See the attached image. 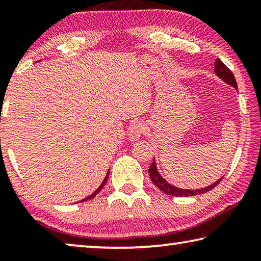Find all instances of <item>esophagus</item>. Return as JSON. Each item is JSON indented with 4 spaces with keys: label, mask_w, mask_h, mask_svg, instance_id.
Listing matches in <instances>:
<instances>
[{
    "label": "esophagus",
    "mask_w": 261,
    "mask_h": 261,
    "mask_svg": "<svg viewBox=\"0 0 261 261\" xmlns=\"http://www.w3.org/2000/svg\"><path fill=\"white\" fill-rule=\"evenodd\" d=\"M145 134V125L143 122L136 121L132 122L129 127V139L130 140H138L140 137Z\"/></svg>",
    "instance_id": "esophagus-1"
}]
</instances>
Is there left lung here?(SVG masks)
Wrapping results in <instances>:
<instances>
[{"instance_id": "1", "label": "left lung", "mask_w": 261, "mask_h": 261, "mask_svg": "<svg viewBox=\"0 0 261 261\" xmlns=\"http://www.w3.org/2000/svg\"><path fill=\"white\" fill-rule=\"evenodd\" d=\"M214 72L216 73V76L222 79L224 83H227L228 85L235 87L237 90V83H236L235 76H233L230 70H229L226 65L223 64V62L219 59H216V61H215ZM148 174H149V177H151V179H152V182L155 184L162 192H165L166 194H170V196H175V197H192V196H197V194L205 193L207 191H210V190L214 189L223 178V177H221L220 179L216 180L215 183L208 185V187L198 189V190H185V189L176 188V187H174V185L168 183L167 180L160 175V173L158 171L156 163L154 159H153V162L151 163V167H149V169H148Z\"/></svg>"}]
</instances>
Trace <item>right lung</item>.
<instances>
[{"label": "right lung", "instance_id": "1", "mask_svg": "<svg viewBox=\"0 0 261 261\" xmlns=\"http://www.w3.org/2000/svg\"><path fill=\"white\" fill-rule=\"evenodd\" d=\"M108 175H109V173H107V175H106V177H105V179H103V182L101 183V185L100 187L95 190V191L91 194V196H88V197H86V198H84L83 200H81L79 202H84V201H87V200H90V199H92V198H94L96 194H98L101 190H102V188L105 187V184H106V182H107V179H108Z\"/></svg>", "mask_w": 261, "mask_h": 261}]
</instances>
